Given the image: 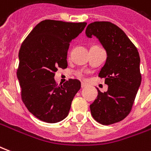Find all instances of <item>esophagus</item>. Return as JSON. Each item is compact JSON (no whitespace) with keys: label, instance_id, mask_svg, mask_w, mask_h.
I'll return each mask as SVG.
<instances>
[{"label":"esophagus","instance_id":"obj_1","mask_svg":"<svg viewBox=\"0 0 151 151\" xmlns=\"http://www.w3.org/2000/svg\"><path fill=\"white\" fill-rule=\"evenodd\" d=\"M87 84L86 83H85V82H82V84H81V86H82V88H85V87H86L87 86Z\"/></svg>","mask_w":151,"mask_h":151}]
</instances>
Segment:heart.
<instances>
[{"mask_svg": "<svg viewBox=\"0 0 151 151\" xmlns=\"http://www.w3.org/2000/svg\"><path fill=\"white\" fill-rule=\"evenodd\" d=\"M78 75H79V76H81V75H82V74H81V73H78Z\"/></svg>", "mask_w": 151, "mask_h": 151, "instance_id": "obj_1", "label": "heart"}]
</instances>
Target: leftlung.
<instances>
[{
    "mask_svg": "<svg viewBox=\"0 0 151 151\" xmlns=\"http://www.w3.org/2000/svg\"><path fill=\"white\" fill-rule=\"evenodd\" d=\"M86 34L98 38L108 55L99 73L105 79L108 91L103 93L98 89L97 99L90 105L91 115L101 124H112L131 111L142 82L139 53L125 33L110 22H92Z\"/></svg>",
    "mask_w": 151,
    "mask_h": 151,
    "instance_id": "left-lung-1",
    "label": "left lung"
}]
</instances>
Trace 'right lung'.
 <instances>
[{
  "mask_svg": "<svg viewBox=\"0 0 151 151\" xmlns=\"http://www.w3.org/2000/svg\"><path fill=\"white\" fill-rule=\"evenodd\" d=\"M86 26V22L43 20L22 43L17 70L21 98L28 111L39 120L56 123L69 114L81 82L70 78L57 86L54 76L59 68H67L69 43Z\"/></svg>",
  "mask_w": 151,
  "mask_h": 151,
  "instance_id": "1",
  "label": "right lung"
}]
</instances>
